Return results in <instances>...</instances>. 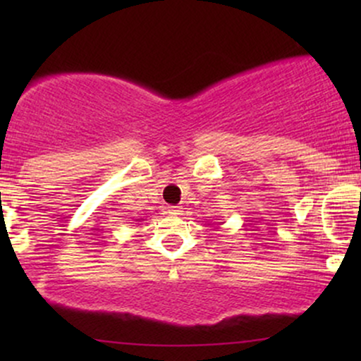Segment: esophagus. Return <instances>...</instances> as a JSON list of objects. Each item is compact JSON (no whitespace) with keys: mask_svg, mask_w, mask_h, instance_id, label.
<instances>
[{"mask_svg":"<svg viewBox=\"0 0 361 361\" xmlns=\"http://www.w3.org/2000/svg\"><path fill=\"white\" fill-rule=\"evenodd\" d=\"M168 212L173 214V215H180L181 212H183V210H181V207H169Z\"/></svg>","mask_w":361,"mask_h":361,"instance_id":"34e87169","label":"esophagus"}]
</instances>
